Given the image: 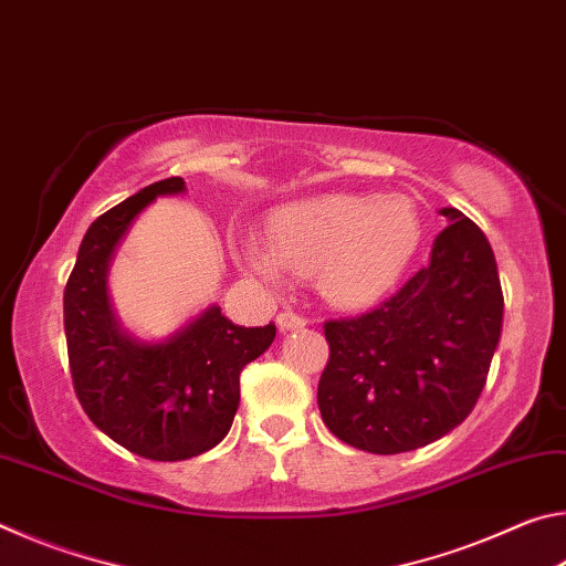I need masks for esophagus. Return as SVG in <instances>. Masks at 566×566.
<instances>
[{
	"instance_id": "esophagus-1",
	"label": "esophagus",
	"mask_w": 566,
	"mask_h": 566,
	"mask_svg": "<svg viewBox=\"0 0 566 566\" xmlns=\"http://www.w3.org/2000/svg\"><path fill=\"white\" fill-rule=\"evenodd\" d=\"M276 324H280L282 332H292V329H304L310 322L294 312H282L280 317H276Z\"/></svg>"
}]
</instances>
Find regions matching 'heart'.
Instances as JSON below:
<instances>
[{"label": "heart", "instance_id": "obj_1", "mask_svg": "<svg viewBox=\"0 0 566 566\" xmlns=\"http://www.w3.org/2000/svg\"><path fill=\"white\" fill-rule=\"evenodd\" d=\"M419 234V214L407 197L324 195L276 209L272 247L244 239L242 260L264 280H280L284 270L314 274L324 300L361 306L399 280Z\"/></svg>", "mask_w": 566, "mask_h": 566}]
</instances>
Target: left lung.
<instances>
[{"label":"left lung","mask_w":566,"mask_h":566,"mask_svg":"<svg viewBox=\"0 0 566 566\" xmlns=\"http://www.w3.org/2000/svg\"><path fill=\"white\" fill-rule=\"evenodd\" d=\"M429 264L361 317L324 322L329 361L317 401L334 437L371 454L427 447L482 395L504 296L482 229L444 207Z\"/></svg>","instance_id":"left-lung-1"}]
</instances>
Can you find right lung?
<instances>
[{
  "label": "right lung",
  "mask_w": 566,
  "mask_h": 566,
  "mask_svg": "<svg viewBox=\"0 0 566 566\" xmlns=\"http://www.w3.org/2000/svg\"><path fill=\"white\" fill-rule=\"evenodd\" d=\"M185 179L155 181L124 199L84 234L64 290V334L76 399L129 452L179 462L217 447L239 407V375L270 349L276 327H237L217 304L161 342L122 329L109 304L112 256L139 212L181 195Z\"/></svg>",
  "instance_id": "right-lung-1"
}]
</instances>
